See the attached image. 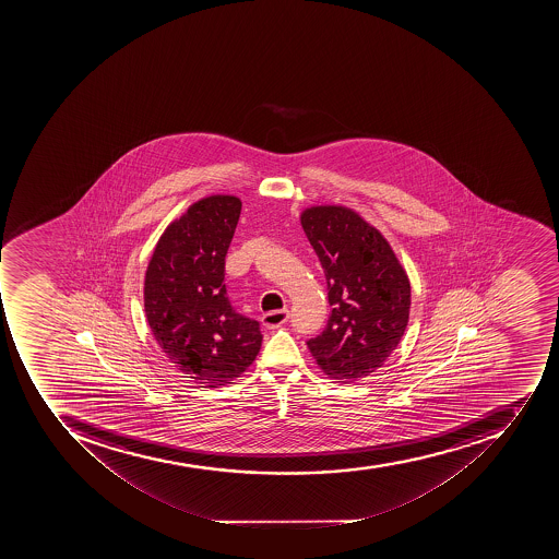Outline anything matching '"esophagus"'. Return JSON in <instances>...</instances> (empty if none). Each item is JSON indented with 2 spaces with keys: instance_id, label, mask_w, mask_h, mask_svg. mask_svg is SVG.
Here are the masks:
<instances>
[{
  "instance_id": "34e87169",
  "label": "esophagus",
  "mask_w": 559,
  "mask_h": 559,
  "mask_svg": "<svg viewBox=\"0 0 559 559\" xmlns=\"http://www.w3.org/2000/svg\"><path fill=\"white\" fill-rule=\"evenodd\" d=\"M288 318H290L288 309H277V311L265 312L264 317H262V323L267 329H276V326H282L283 323H286Z\"/></svg>"
}]
</instances>
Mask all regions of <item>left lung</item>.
Here are the masks:
<instances>
[{"label": "left lung", "mask_w": 559, "mask_h": 559, "mask_svg": "<svg viewBox=\"0 0 559 559\" xmlns=\"http://www.w3.org/2000/svg\"><path fill=\"white\" fill-rule=\"evenodd\" d=\"M300 222L325 273L332 306L325 329L306 344L330 378L341 383L367 378L404 335L407 274L381 233L347 207H309Z\"/></svg>", "instance_id": "left-lung-1"}]
</instances>
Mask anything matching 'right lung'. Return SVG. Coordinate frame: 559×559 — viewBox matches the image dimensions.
<instances>
[{
  "instance_id": "right-lung-1",
  "label": "right lung",
  "mask_w": 559,
  "mask_h": 559,
  "mask_svg": "<svg viewBox=\"0 0 559 559\" xmlns=\"http://www.w3.org/2000/svg\"><path fill=\"white\" fill-rule=\"evenodd\" d=\"M241 215L234 195L192 204L158 239L145 276V312L175 367L206 388L230 384L262 346L260 323L233 308L225 257Z\"/></svg>"
}]
</instances>
